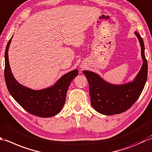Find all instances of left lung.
<instances>
[{"label":"left lung","instance_id":"8db88e82","mask_svg":"<svg viewBox=\"0 0 152 152\" xmlns=\"http://www.w3.org/2000/svg\"><path fill=\"white\" fill-rule=\"evenodd\" d=\"M134 34L140 42L143 64L132 82L120 85H112L105 81L96 73L83 71L88 82L92 106L104 115H111L128 110L138 100L144 89L148 76V63L143 39L138 32L135 31Z\"/></svg>","mask_w":152,"mask_h":152}]
</instances>
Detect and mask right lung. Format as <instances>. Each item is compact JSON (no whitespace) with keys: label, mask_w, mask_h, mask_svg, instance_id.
Returning a JSON list of instances; mask_svg holds the SVG:
<instances>
[{"label":"right lung","mask_w":152,"mask_h":152,"mask_svg":"<svg viewBox=\"0 0 152 152\" xmlns=\"http://www.w3.org/2000/svg\"><path fill=\"white\" fill-rule=\"evenodd\" d=\"M9 40L5 50L4 78L9 92L24 110L32 115L50 117L61 111L66 102V94L71 82L78 75L77 69L66 73L55 84L45 89L35 91L21 85L13 76L8 60V48L12 41Z\"/></svg>","instance_id":"obj_1"}]
</instances>
